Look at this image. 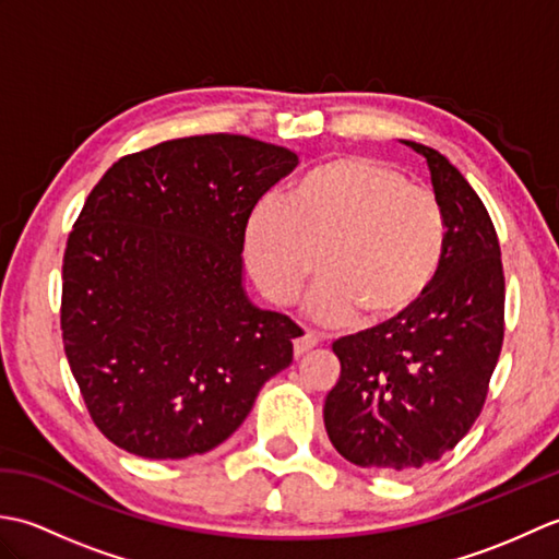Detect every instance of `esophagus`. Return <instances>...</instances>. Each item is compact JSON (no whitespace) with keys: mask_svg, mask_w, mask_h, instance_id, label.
Masks as SVG:
<instances>
[{"mask_svg":"<svg viewBox=\"0 0 559 559\" xmlns=\"http://www.w3.org/2000/svg\"><path fill=\"white\" fill-rule=\"evenodd\" d=\"M319 334H314V331H310V329H305L302 331V336H298L293 341V353H295V358H300V355H305V353H310L312 348H317L319 346Z\"/></svg>","mask_w":559,"mask_h":559,"instance_id":"1","label":"esophagus"}]
</instances>
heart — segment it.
<instances>
[{
    "mask_svg": "<svg viewBox=\"0 0 559 559\" xmlns=\"http://www.w3.org/2000/svg\"><path fill=\"white\" fill-rule=\"evenodd\" d=\"M447 249V218L432 189L365 156L312 165L283 204H261L247 225V261L266 298L293 305L314 273L310 314L343 326L362 314L386 324L432 288Z\"/></svg>",
    "mask_w": 559,
    "mask_h": 559,
    "instance_id": "b5f03b06",
    "label": "heart"
}]
</instances>
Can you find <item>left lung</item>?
<instances>
[{
	"label": "left lung",
	"mask_w": 559,
	"mask_h": 559,
	"mask_svg": "<svg viewBox=\"0 0 559 559\" xmlns=\"http://www.w3.org/2000/svg\"><path fill=\"white\" fill-rule=\"evenodd\" d=\"M425 156L447 218L432 288L394 322L334 341L341 377L324 403L331 444L355 466L408 473L454 449L485 406L504 341V271L480 197L442 153Z\"/></svg>",
	"instance_id": "1"
}]
</instances>
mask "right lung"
I'll list each match as a JSON object with an SVG mask.
<instances>
[{
  "instance_id": "right-lung-1",
  "label": "right lung",
  "mask_w": 559,
  "mask_h": 559,
  "mask_svg": "<svg viewBox=\"0 0 559 559\" xmlns=\"http://www.w3.org/2000/svg\"><path fill=\"white\" fill-rule=\"evenodd\" d=\"M298 156L240 134L163 141L91 189L62 264L64 353L91 420L144 459L225 442L302 329L242 288L257 201Z\"/></svg>"
}]
</instances>
